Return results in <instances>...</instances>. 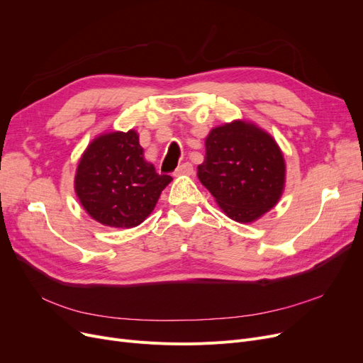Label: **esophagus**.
<instances>
[{
  "label": "esophagus",
  "instance_id": "esophagus-1",
  "mask_svg": "<svg viewBox=\"0 0 363 363\" xmlns=\"http://www.w3.org/2000/svg\"><path fill=\"white\" fill-rule=\"evenodd\" d=\"M192 174H194V167H192V164H189V162H184V164L179 165L177 169L174 171V176H176V177H180V176H192Z\"/></svg>",
  "mask_w": 363,
  "mask_h": 363
}]
</instances>
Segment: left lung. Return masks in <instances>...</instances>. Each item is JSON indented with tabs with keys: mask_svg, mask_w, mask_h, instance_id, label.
<instances>
[{
	"mask_svg": "<svg viewBox=\"0 0 363 363\" xmlns=\"http://www.w3.org/2000/svg\"><path fill=\"white\" fill-rule=\"evenodd\" d=\"M285 160L273 137L248 121L214 127L205 139L198 179L223 213L252 223L279 202L285 189Z\"/></svg>",
	"mask_w": 363,
	"mask_h": 363,
	"instance_id": "8db88e82",
	"label": "left lung"
}]
</instances>
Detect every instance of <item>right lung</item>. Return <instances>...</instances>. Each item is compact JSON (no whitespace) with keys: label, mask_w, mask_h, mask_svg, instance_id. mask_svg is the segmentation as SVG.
<instances>
[{"label":"right lung","mask_w":363,"mask_h":363,"mask_svg":"<svg viewBox=\"0 0 363 363\" xmlns=\"http://www.w3.org/2000/svg\"><path fill=\"white\" fill-rule=\"evenodd\" d=\"M135 130L97 135L81 155L75 194L87 214L103 226L131 229L143 223L171 183L145 160Z\"/></svg>","instance_id":"add662e5"}]
</instances>
